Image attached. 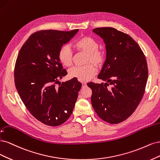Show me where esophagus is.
Here are the masks:
<instances>
[{
	"label": "esophagus",
	"instance_id": "34e87169",
	"mask_svg": "<svg viewBox=\"0 0 160 160\" xmlns=\"http://www.w3.org/2000/svg\"><path fill=\"white\" fill-rule=\"evenodd\" d=\"M82 87H86V86H87V84H86V83H85V82H82Z\"/></svg>",
	"mask_w": 160,
	"mask_h": 160
}]
</instances>
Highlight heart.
Returning <instances> with one entry per match:
<instances>
[{"label":"heart","mask_w":160,"mask_h":160,"mask_svg":"<svg viewBox=\"0 0 160 160\" xmlns=\"http://www.w3.org/2000/svg\"><path fill=\"white\" fill-rule=\"evenodd\" d=\"M98 41L91 37H83L74 42V47L80 51L87 53L86 62H92L96 65H100L104 59V52L98 50ZM73 53L70 46L64 45L60 48L58 58L61 63L65 66L72 64ZM96 67L92 64L84 66H77L70 69L69 76L76 78L80 82H87L91 80L96 74Z\"/></svg>","instance_id":"1"}]
</instances>
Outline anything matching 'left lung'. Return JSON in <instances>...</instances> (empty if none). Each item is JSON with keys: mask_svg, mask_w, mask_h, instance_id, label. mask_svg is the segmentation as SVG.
<instances>
[{"mask_svg": "<svg viewBox=\"0 0 160 160\" xmlns=\"http://www.w3.org/2000/svg\"><path fill=\"white\" fill-rule=\"evenodd\" d=\"M93 32L106 44V57L98 78L106 83H88L92 105L102 120L115 124L130 117L145 91L148 70L140 46L130 36L116 28L102 27ZM112 85L108 89L107 86Z\"/></svg>", "mask_w": 160, "mask_h": 160, "instance_id": "obj_1", "label": "left lung"}]
</instances>
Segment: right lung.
I'll return each mask as SVG.
<instances>
[{
  "label": "right lung",
  "instance_id": "add662e5",
  "mask_svg": "<svg viewBox=\"0 0 160 160\" xmlns=\"http://www.w3.org/2000/svg\"><path fill=\"white\" fill-rule=\"evenodd\" d=\"M78 32L40 30L30 36L18 54L14 68L18 93L30 114L47 126H60L68 119L82 87L76 78L56 86L67 74L59 50Z\"/></svg>",
  "mask_w": 160,
  "mask_h": 160
}]
</instances>
